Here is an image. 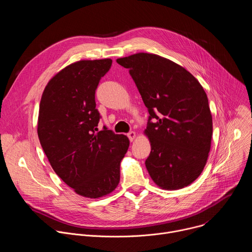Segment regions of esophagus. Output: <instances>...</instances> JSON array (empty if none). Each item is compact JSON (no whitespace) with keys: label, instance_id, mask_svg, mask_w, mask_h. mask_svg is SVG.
Listing matches in <instances>:
<instances>
[{"label":"esophagus","instance_id":"1","mask_svg":"<svg viewBox=\"0 0 252 252\" xmlns=\"http://www.w3.org/2000/svg\"><path fill=\"white\" fill-rule=\"evenodd\" d=\"M127 136H128V138H129L130 141H133L134 138H135V136H136V134H135L134 131H129V132L127 133Z\"/></svg>","mask_w":252,"mask_h":252}]
</instances>
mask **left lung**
Returning <instances> with one entry per match:
<instances>
[{
  "label": "left lung",
  "instance_id": "obj_1",
  "mask_svg": "<svg viewBox=\"0 0 252 252\" xmlns=\"http://www.w3.org/2000/svg\"><path fill=\"white\" fill-rule=\"evenodd\" d=\"M128 68L149 110L147 169L157 186L175 190L192 184L207 161L212 117L207 95L185 67L155 54L117 60ZM152 119H157L156 123Z\"/></svg>",
  "mask_w": 252,
  "mask_h": 252
}]
</instances>
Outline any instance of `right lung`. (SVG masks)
I'll return each mask as SVG.
<instances>
[{"instance_id":"1","label":"right lung","mask_w":252,"mask_h":252,"mask_svg":"<svg viewBox=\"0 0 252 252\" xmlns=\"http://www.w3.org/2000/svg\"><path fill=\"white\" fill-rule=\"evenodd\" d=\"M113 61L84 60L70 63L46 86L40 102L38 135L55 172L76 193L98 198L120 183L121 161L129 140L103 126L94 94Z\"/></svg>"}]
</instances>
